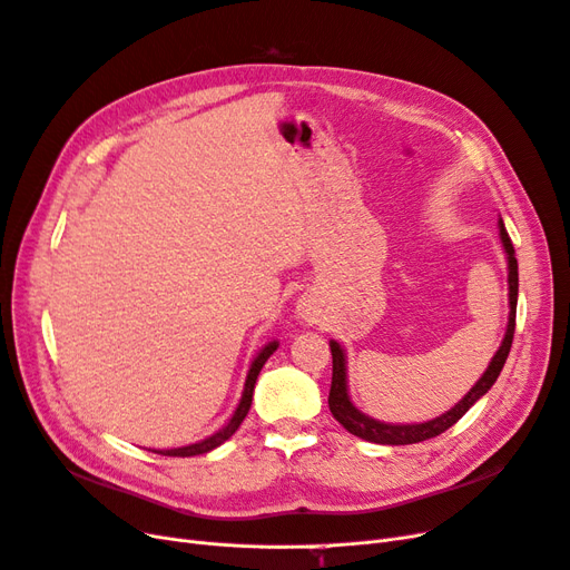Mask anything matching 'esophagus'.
I'll return each instance as SVG.
<instances>
[{
    "label": "esophagus",
    "instance_id": "esophagus-1",
    "mask_svg": "<svg viewBox=\"0 0 570 570\" xmlns=\"http://www.w3.org/2000/svg\"><path fill=\"white\" fill-rule=\"evenodd\" d=\"M299 315L304 317V321H313L315 317V311H313V306H311V302H299Z\"/></svg>",
    "mask_w": 570,
    "mask_h": 570
}]
</instances>
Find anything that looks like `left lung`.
Wrapping results in <instances>:
<instances>
[{
	"instance_id": "obj_1",
	"label": "left lung",
	"mask_w": 570,
	"mask_h": 570,
	"mask_svg": "<svg viewBox=\"0 0 570 570\" xmlns=\"http://www.w3.org/2000/svg\"><path fill=\"white\" fill-rule=\"evenodd\" d=\"M498 236L500 243H503L505 249V259H508V299H510V315H508V327H505V336L500 341V346L495 351V355L491 357L487 372L480 376L472 389L465 393L463 400H459L453 404L449 412L423 421V423H385L379 419H372L367 414H362L360 409L353 404L351 395H348V367H346V351L341 348L338 341H330V351H332V389H330V412L332 416L344 425L351 435L367 440L374 444H391V446H400V444H416L430 438L442 435L444 430H449L453 423H456L461 416H465L468 409L480 400L482 395H487L491 391V385L495 383V379L503 372V364L510 355L512 348V338H514V317H517V294H519V266H517V257H514V247L512 240L505 232L503 219H498Z\"/></svg>"
}]
</instances>
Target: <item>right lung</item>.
I'll return each instance as SVG.
<instances>
[{
    "label": "right lung",
    "instance_id": "right-lung-1",
    "mask_svg": "<svg viewBox=\"0 0 570 570\" xmlns=\"http://www.w3.org/2000/svg\"><path fill=\"white\" fill-rule=\"evenodd\" d=\"M276 348H278V341L273 338V341H268V344L255 355V360H253V364H249V370H247V376H245V385H243V395H240V400H238V406H236V412L232 414V419L226 421V425H222L217 432H213V435H208L206 440H198V442H194V444H187V446H177V449H156L154 453H161V456H200V453H208V451H213V449H217L219 444H224L226 440H229L234 432L238 430V425L243 423V419L247 416V412H249V404H253V393H255V383H257V376H259V372H262V367H264V362L276 353Z\"/></svg>",
    "mask_w": 570,
    "mask_h": 570
}]
</instances>
